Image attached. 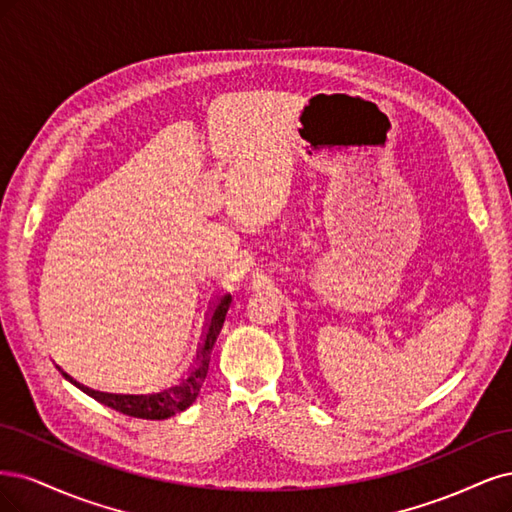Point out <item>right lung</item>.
<instances>
[{
	"instance_id": "1",
	"label": "right lung",
	"mask_w": 512,
	"mask_h": 512,
	"mask_svg": "<svg viewBox=\"0 0 512 512\" xmlns=\"http://www.w3.org/2000/svg\"><path fill=\"white\" fill-rule=\"evenodd\" d=\"M229 304H232V295L229 293H219L214 298L208 319H206V327L202 332V342L197 346V353L193 357V364L189 368V372L180 378L178 383L161 389L157 393H104V391H95L89 389L82 383L74 381L70 374H65L61 370V374L68 378L72 385H76L80 391H85L87 395H91L93 400L102 402L104 406H110L114 410L123 412V415L129 417H138V419H151V421H161L174 417L176 412L187 410L195 398L200 393L204 378L208 374V364H210V353L212 346L217 342V336L221 334V327L225 321V315L229 310Z\"/></svg>"
}]
</instances>
